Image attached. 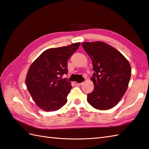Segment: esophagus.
<instances>
[{"instance_id": "34e87169", "label": "esophagus", "mask_w": 149, "mask_h": 149, "mask_svg": "<svg viewBox=\"0 0 149 149\" xmlns=\"http://www.w3.org/2000/svg\"><path fill=\"white\" fill-rule=\"evenodd\" d=\"M74 84L76 85V86H81V85H82V84L83 83H76V82H75Z\"/></svg>"}]
</instances>
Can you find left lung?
I'll list each match as a JSON object with an SVG mask.
<instances>
[{
  "instance_id": "obj_1",
  "label": "left lung",
  "mask_w": 149,
  "mask_h": 149,
  "mask_svg": "<svg viewBox=\"0 0 149 149\" xmlns=\"http://www.w3.org/2000/svg\"><path fill=\"white\" fill-rule=\"evenodd\" d=\"M82 45L92 61L91 78L94 89L87 101L94 108L107 110L115 107L127 89L131 68L118 50L102 42H84Z\"/></svg>"
}]
</instances>
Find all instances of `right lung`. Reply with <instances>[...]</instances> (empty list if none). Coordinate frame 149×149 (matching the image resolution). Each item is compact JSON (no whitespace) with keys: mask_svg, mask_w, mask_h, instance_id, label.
Instances as JSON below:
<instances>
[{"mask_svg":"<svg viewBox=\"0 0 149 149\" xmlns=\"http://www.w3.org/2000/svg\"><path fill=\"white\" fill-rule=\"evenodd\" d=\"M80 43L47 49L33 62L27 72L26 84L34 102L45 111H55L67 102L72 86L63 75L67 74V61Z\"/></svg>","mask_w":149,"mask_h":149,"instance_id":"add662e5","label":"right lung"}]
</instances>
